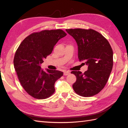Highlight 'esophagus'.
I'll list each match as a JSON object with an SVG mask.
<instances>
[{
	"label": "esophagus",
	"mask_w": 128,
	"mask_h": 128,
	"mask_svg": "<svg viewBox=\"0 0 128 128\" xmlns=\"http://www.w3.org/2000/svg\"><path fill=\"white\" fill-rule=\"evenodd\" d=\"M70 74L69 71H64V75H68Z\"/></svg>",
	"instance_id": "esophagus-1"
}]
</instances>
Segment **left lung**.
Here are the masks:
<instances>
[{"instance_id": "left-lung-1", "label": "left lung", "mask_w": 128, "mask_h": 128, "mask_svg": "<svg viewBox=\"0 0 128 128\" xmlns=\"http://www.w3.org/2000/svg\"><path fill=\"white\" fill-rule=\"evenodd\" d=\"M78 46V58L88 66V70L82 74L72 71L76 77L72 88L78 94L91 97L104 88L112 72L113 50L107 40L92 29H66Z\"/></svg>"}]
</instances>
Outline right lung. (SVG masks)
<instances>
[{
  "mask_svg": "<svg viewBox=\"0 0 128 128\" xmlns=\"http://www.w3.org/2000/svg\"><path fill=\"white\" fill-rule=\"evenodd\" d=\"M66 34L62 30H43L26 37L16 50L14 66L21 86L28 94L37 99H45L55 91L54 84L63 75L58 70L47 69L40 65L52 53L54 46Z\"/></svg>",
  "mask_w": 128,
  "mask_h": 128,
  "instance_id": "add662e5",
  "label": "right lung"
}]
</instances>
